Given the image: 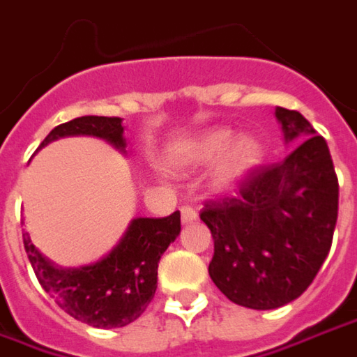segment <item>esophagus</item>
<instances>
[{"label":"esophagus","mask_w":357,"mask_h":357,"mask_svg":"<svg viewBox=\"0 0 357 357\" xmlns=\"http://www.w3.org/2000/svg\"><path fill=\"white\" fill-rule=\"evenodd\" d=\"M198 220V213L194 208H188V206H184L183 210H181V221H183V225H188V223H194V221Z\"/></svg>","instance_id":"34e87169"}]
</instances>
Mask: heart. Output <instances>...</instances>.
Segmentation results:
<instances>
[{"label":"heart","mask_w":357,"mask_h":357,"mask_svg":"<svg viewBox=\"0 0 357 357\" xmlns=\"http://www.w3.org/2000/svg\"><path fill=\"white\" fill-rule=\"evenodd\" d=\"M266 157V147L257 136H239L233 128H210L173 149V163L183 169L215 167L213 186L231 190L247 181Z\"/></svg>","instance_id":"b5f03b06"}]
</instances>
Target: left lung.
Segmentation results:
<instances>
[{
	"instance_id": "obj_1",
	"label": "left lung",
	"mask_w": 357,
	"mask_h": 357,
	"mask_svg": "<svg viewBox=\"0 0 357 357\" xmlns=\"http://www.w3.org/2000/svg\"><path fill=\"white\" fill-rule=\"evenodd\" d=\"M284 161L258 167L233 198L206 204L200 220L213 237L211 282L237 305L268 311L311 286L333 245L338 178L323 136L297 110L276 108Z\"/></svg>"
}]
</instances>
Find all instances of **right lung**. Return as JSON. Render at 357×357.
I'll use <instances>...</instances> for the list:
<instances>
[{
	"label": "right lung",
	"instance_id": "1",
	"mask_svg": "<svg viewBox=\"0 0 357 357\" xmlns=\"http://www.w3.org/2000/svg\"><path fill=\"white\" fill-rule=\"evenodd\" d=\"M68 136L100 137L128 153L122 118H73L54 128L38 149ZM178 233V211L167 218H136L107 257L79 268L56 266L34 247L29 233L23 243L40 286L58 307L89 326L118 328L134 323L151 303L159 260Z\"/></svg>",
	"mask_w": 357,
	"mask_h": 357
}]
</instances>
